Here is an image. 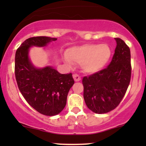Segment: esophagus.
Listing matches in <instances>:
<instances>
[{
	"mask_svg": "<svg viewBox=\"0 0 146 146\" xmlns=\"http://www.w3.org/2000/svg\"><path fill=\"white\" fill-rule=\"evenodd\" d=\"M73 79H74V80L75 82H79L81 80V78H80V75H79L78 74H76V73H75V74H73Z\"/></svg>",
	"mask_w": 146,
	"mask_h": 146,
	"instance_id": "1",
	"label": "esophagus"
}]
</instances>
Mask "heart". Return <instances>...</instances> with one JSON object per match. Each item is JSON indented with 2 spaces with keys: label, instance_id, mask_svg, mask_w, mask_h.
Segmentation results:
<instances>
[{
  "label": "heart",
  "instance_id": "b5f03b06",
  "mask_svg": "<svg viewBox=\"0 0 146 146\" xmlns=\"http://www.w3.org/2000/svg\"><path fill=\"white\" fill-rule=\"evenodd\" d=\"M66 56L68 64H78L84 72L94 73L106 66L111 57V49L106 44H86L69 48Z\"/></svg>",
  "mask_w": 146,
  "mask_h": 146
}]
</instances>
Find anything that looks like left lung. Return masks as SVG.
<instances>
[{
  "mask_svg": "<svg viewBox=\"0 0 146 146\" xmlns=\"http://www.w3.org/2000/svg\"><path fill=\"white\" fill-rule=\"evenodd\" d=\"M115 40L117 46L109 65L82 79L85 103L95 113H106L117 108L130 82V48L121 38Z\"/></svg>",
  "mask_w": 146,
  "mask_h": 146,
  "instance_id": "1",
  "label": "left lung"
}]
</instances>
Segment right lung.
<instances>
[{
	"label": "right lung",
	"mask_w": 146,
	"mask_h": 146,
	"mask_svg": "<svg viewBox=\"0 0 146 146\" xmlns=\"http://www.w3.org/2000/svg\"><path fill=\"white\" fill-rule=\"evenodd\" d=\"M56 40L46 36L29 38L18 48L15 56V76L21 94L32 108L47 116L58 115L64 108L74 80L71 73L61 74L51 66L35 68L28 53L31 46H44Z\"/></svg>",
	"instance_id": "1"
}]
</instances>
